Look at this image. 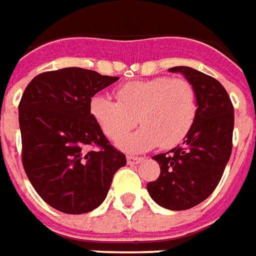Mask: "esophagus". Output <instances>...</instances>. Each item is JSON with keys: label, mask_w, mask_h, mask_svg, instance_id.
<instances>
[{"label": "esophagus", "mask_w": 256, "mask_h": 256, "mask_svg": "<svg viewBox=\"0 0 256 256\" xmlns=\"http://www.w3.org/2000/svg\"><path fill=\"white\" fill-rule=\"evenodd\" d=\"M142 160V157H136V156H128V162L130 165L138 164V162H140Z\"/></svg>", "instance_id": "obj_1"}]
</instances>
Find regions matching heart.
I'll return each instance as SVG.
<instances>
[{
	"mask_svg": "<svg viewBox=\"0 0 256 256\" xmlns=\"http://www.w3.org/2000/svg\"><path fill=\"white\" fill-rule=\"evenodd\" d=\"M116 99L96 95L90 108L102 132L112 140L140 122L142 128L118 140V146L126 151L150 150L157 146L171 148L186 137L198 114L194 88L182 78L128 82L118 88Z\"/></svg>",
	"mask_w": 256,
	"mask_h": 256,
	"instance_id": "1",
	"label": "heart"
}]
</instances>
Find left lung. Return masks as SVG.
Segmentation results:
<instances>
[{
  "label": "left lung",
  "instance_id": "8db88e82",
  "mask_svg": "<svg viewBox=\"0 0 256 256\" xmlns=\"http://www.w3.org/2000/svg\"><path fill=\"white\" fill-rule=\"evenodd\" d=\"M170 71L180 72L192 84L198 114L182 144L152 157L161 174L147 184V190L161 208L188 210L206 200L223 176L232 148L234 108L223 85L213 77L185 66Z\"/></svg>",
  "mask_w": 256,
  "mask_h": 256
}]
</instances>
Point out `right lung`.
<instances>
[{
    "mask_svg": "<svg viewBox=\"0 0 256 256\" xmlns=\"http://www.w3.org/2000/svg\"><path fill=\"white\" fill-rule=\"evenodd\" d=\"M119 77L80 67L34 77L19 102L22 162L34 190L52 208L82 214L105 200L126 165L91 114V98ZM96 146L95 150H88Z\"/></svg>",
    "mask_w": 256,
    "mask_h": 256,
    "instance_id": "obj_1",
    "label": "right lung"
}]
</instances>
